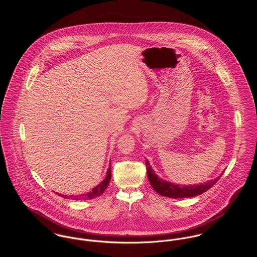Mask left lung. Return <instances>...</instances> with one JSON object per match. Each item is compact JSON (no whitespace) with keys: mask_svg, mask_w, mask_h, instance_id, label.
I'll return each instance as SVG.
<instances>
[{"mask_svg":"<svg viewBox=\"0 0 257 257\" xmlns=\"http://www.w3.org/2000/svg\"><path fill=\"white\" fill-rule=\"evenodd\" d=\"M147 177L149 180V183L152 186V188L158 193L159 195L169 197L172 199H178V198H191L195 196H199L203 194L204 192L211 189L215 184L218 182L222 173L220 174L219 177L216 179L210 180L205 183L197 184V185H178V184L168 182L166 180L161 179L159 176L156 175L154 170L152 169L149 161L147 160Z\"/></svg>","mask_w":257,"mask_h":257,"instance_id":"8db88e82","label":"left lung"}]
</instances>
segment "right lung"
<instances>
[{"mask_svg":"<svg viewBox=\"0 0 257 257\" xmlns=\"http://www.w3.org/2000/svg\"><path fill=\"white\" fill-rule=\"evenodd\" d=\"M110 177H111V171H110V167L107 170L105 179L101 183L98 184L95 188H93L90 192L85 193V194H81V195H77V196L76 195L75 196L74 195H72V196H66V195H61V194H59V196L67 198V199H71V200H92L94 198L100 197L105 192V190L108 188L109 183H110Z\"/></svg>","mask_w":257,"mask_h":257,"instance_id":"1","label":"right lung"}]
</instances>
